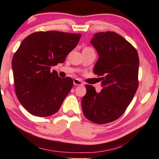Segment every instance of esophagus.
<instances>
[{
	"label": "esophagus",
	"instance_id": "obj_1",
	"mask_svg": "<svg viewBox=\"0 0 159 159\" xmlns=\"http://www.w3.org/2000/svg\"><path fill=\"white\" fill-rule=\"evenodd\" d=\"M73 82H74V84H75V85H77V86H82V85H83L82 82L80 81L79 79H75L73 80Z\"/></svg>",
	"mask_w": 159,
	"mask_h": 159
}]
</instances>
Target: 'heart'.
<instances>
[{"label":"heart","instance_id":"b5f03b06","mask_svg":"<svg viewBox=\"0 0 159 159\" xmlns=\"http://www.w3.org/2000/svg\"><path fill=\"white\" fill-rule=\"evenodd\" d=\"M84 49H92V48H91L88 47V48H84Z\"/></svg>","mask_w":159,"mask_h":159}]
</instances>
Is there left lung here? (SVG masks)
<instances>
[{
	"label": "left lung",
	"instance_id": "obj_1",
	"mask_svg": "<svg viewBox=\"0 0 159 159\" xmlns=\"http://www.w3.org/2000/svg\"><path fill=\"white\" fill-rule=\"evenodd\" d=\"M91 43L99 55L93 72L103 89L98 93L86 84L82 108L87 119L103 125L119 119L133 99L139 84V57L133 45L116 32L96 33Z\"/></svg>",
	"mask_w": 159,
	"mask_h": 159
}]
</instances>
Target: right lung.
I'll use <instances>...</instances> for the list:
<instances>
[{"label":"right lung","mask_w":159,"mask_h":159,"mask_svg":"<svg viewBox=\"0 0 159 159\" xmlns=\"http://www.w3.org/2000/svg\"><path fill=\"white\" fill-rule=\"evenodd\" d=\"M80 38V34L40 31L21 42L12 58L15 92L31 114L45 117L59 110L72 88L73 80L59 77L51 68L65 61Z\"/></svg>","instance_id":"right-lung-1"}]
</instances>
